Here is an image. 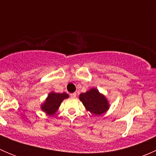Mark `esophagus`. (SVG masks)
I'll return each mask as SVG.
<instances>
[{
	"label": "esophagus",
	"instance_id": "esophagus-1",
	"mask_svg": "<svg viewBox=\"0 0 156 156\" xmlns=\"http://www.w3.org/2000/svg\"><path fill=\"white\" fill-rule=\"evenodd\" d=\"M70 96H71V97H72V98H75V97H76V93H73V94H71Z\"/></svg>",
	"mask_w": 156,
	"mask_h": 156
}]
</instances>
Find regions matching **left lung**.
I'll list each match as a JSON object with an SVG mask.
<instances>
[{
	"instance_id": "left-lung-1",
	"label": "left lung",
	"mask_w": 156,
	"mask_h": 156,
	"mask_svg": "<svg viewBox=\"0 0 156 156\" xmlns=\"http://www.w3.org/2000/svg\"><path fill=\"white\" fill-rule=\"evenodd\" d=\"M79 100L82 102L86 110L95 115H100L109 108V103L106 97L96 87L80 94Z\"/></svg>"
}]
</instances>
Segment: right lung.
<instances>
[{
  "label": "right lung",
  "mask_w": 156,
  "mask_h": 156,
  "mask_svg": "<svg viewBox=\"0 0 156 156\" xmlns=\"http://www.w3.org/2000/svg\"><path fill=\"white\" fill-rule=\"evenodd\" d=\"M69 96L66 93H55L50 92L48 94L43 104H41V110L44 112L47 115L52 116L58 111V108L60 106L61 103L65 99L69 98Z\"/></svg>",
  "instance_id": "obj_1"
}]
</instances>
